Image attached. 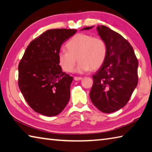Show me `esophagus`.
<instances>
[{
	"label": "esophagus",
	"instance_id": "obj_1",
	"mask_svg": "<svg viewBox=\"0 0 152 152\" xmlns=\"http://www.w3.org/2000/svg\"><path fill=\"white\" fill-rule=\"evenodd\" d=\"M82 79V77H78V76L74 77V80H76V81H78V80H81Z\"/></svg>",
	"mask_w": 152,
	"mask_h": 152
}]
</instances>
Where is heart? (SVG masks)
Listing matches in <instances>:
<instances>
[{
  "label": "heart",
  "mask_w": 152,
  "mask_h": 152,
  "mask_svg": "<svg viewBox=\"0 0 152 152\" xmlns=\"http://www.w3.org/2000/svg\"><path fill=\"white\" fill-rule=\"evenodd\" d=\"M66 50L58 53V64L67 72L74 71L76 58L79 60L76 71L79 73L97 70L104 64L107 57V48L101 37H93L86 33H78L66 44Z\"/></svg>",
  "instance_id": "1"
}]
</instances>
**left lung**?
<instances>
[{
    "mask_svg": "<svg viewBox=\"0 0 152 152\" xmlns=\"http://www.w3.org/2000/svg\"><path fill=\"white\" fill-rule=\"evenodd\" d=\"M96 29L106 43L107 53L104 64L92 76L90 97L98 109L110 113L124 107L137 86L138 61L132 46L122 35L104 25Z\"/></svg>",
    "mask_w": 152,
    "mask_h": 152,
    "instance_id": "8db88e82",
    "label": "left lung"
}]
</instances>
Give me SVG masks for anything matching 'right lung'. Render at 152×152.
<instances>
[{"label": "right lung", "mask_w": 152, "mask_h": 152, "mask_svg": "<svg viewBox=\"0 0 152 152\" xmlns=\"http://www.w3.org/2000/svg\"><path fill=\"white\" fill-rule=\"evenodd\" d=\"M76 29H50L28 45L19 67V87L28 104L48 117L62 111L70 98L73 77L63 72L58 53Z\"/></svg>", "instance_id": "obj_1"}]
</instances>
